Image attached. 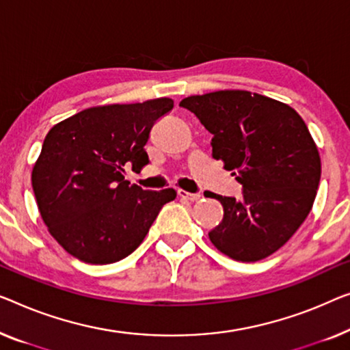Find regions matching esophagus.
<instances>
[{
  "instance_id": "1",
  "label": "esophagus",
  "mask_w": 350,
  "mask_h": 350,
  "mask_svg": "<svg viewBox=\"0 0 350 350\" xmlns=\"http://www.w3.org/2000/svg\"><path fill=\"white\" fill-rule=\"evenodd\" d=\"M178 196L181 197V199H185V200H189V202H197V200H200V194H192V192H187V191H185V189H178Z\"/></svg>"
}]
</instances>
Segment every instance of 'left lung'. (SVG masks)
Returning <instances> with one entry per match:
<instances>
[{"instance_id":"8db88e82","label":"left lung","mask_w":350,"mask_h":350,"mask_svg":"<svg viewBox=\"0 0 350 350\" xmlns=\"http://www.w3.org/2000/svg\"><path fill=\"white\" fill-rule=\"evenodd\" d=\"M180 105L213 134V159L243 186L240 199L206 192L224 208L210 241L234 260L271 256L310 215L321 181V156L305 121L291 105L245 90L187 96Z\"/></svg>"}]
</instances>
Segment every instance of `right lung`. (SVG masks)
<instances>
[{"label": "right lung", "instance_id": "obj_1", "mask_svg": "<svg viewBox=\"0 0 350 350\" xmlns=\"http://www.w3.org/2000/svg\"><path fill=\"white\" fill-rule=\"evenodd\" d=\"M174 109L169 98L85 109L45 135L31 172L36 204L58 245L93 265L135 251L176 191H144L124 180V165L150 163V129Z\"/></svg>", "mask_w": 350, "mask_h": 350}]
</instances>
